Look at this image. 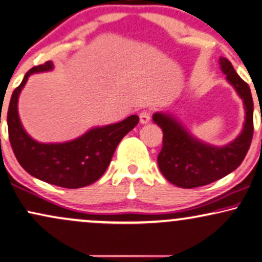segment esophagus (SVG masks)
<instances>
[{
  "instance_id": "1",
  "label": "esophagus",
  "mask_w": 262,
  "mask_h": 262,
  "mask_svg": "<svg viewBox=\"0 0 262 262\" xmlns=\"http://www.w3.org/2000/svg\"><path fill=\"white\" fill-rule=\"evenodd\" d=\"M149 120H150V113L148 111H143L139 113V121H141V124H147L149 123Z\"/></svg>"
}]
</instances>
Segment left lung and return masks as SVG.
Masks as SVG:
<instances>
[{
	"label": "left lung",
	"mask_w": 262,
	"mask_h": 262,
	"mask_svg": "<svg viewBox=\"0 0 262 262\" xmlns=\"http://www.w3.org/2000/svg\"><path fill=\"white\" fill-rule=\"evenodd\" d=\"M220 70L242 98L246 118L241 134L222 147L213 145L190 134L172 113L156 112L152 120L164 132L162 149L158 155L159 168L166 179L179 188L207 185L229 174L242 164L253 138V97L249 85L236 73L225 57L219 59Z\"/></svg>",
	"instance_id": "obj_1"
}]
</instances>
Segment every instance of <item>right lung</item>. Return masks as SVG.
I'll return each mask as SVG.
<instances>
[{
	"mask_svg": "<svg viewBox=\"0 0 262 262\" xmlns=\"http://www.w3.org/2000/svg\"><path fill=\"white\" fill-rule=\"evenodd\" d=\"M53 70L52 61L32 67L14 90L7 113L9 142L16 160L29 174L61 188H83L106 172L119 142L138 124L139 119L130 115L117 124L95 126L80 137L62 143L36 141L27 134L19 118V96L31 74Z\"/></svg>",
	"mask_w": 262,
	"mask_h": 262,
	"instance_id": "add662e5",
	"label": "right lung"
}]
</instances>
